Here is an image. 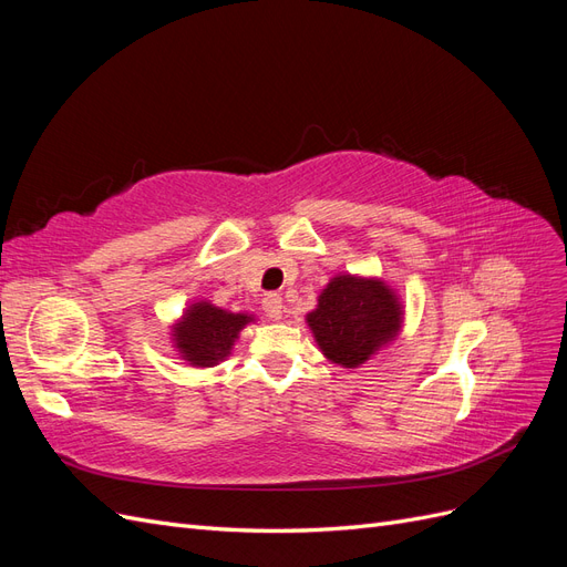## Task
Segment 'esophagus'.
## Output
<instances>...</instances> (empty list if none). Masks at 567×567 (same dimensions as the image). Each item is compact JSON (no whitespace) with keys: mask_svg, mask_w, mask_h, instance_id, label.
<instances>
[{"mask_svg":"<svg viewBox=\"0 0 567 567\" xmlns=\"http://www.w3.org/2000/svg\"><path fill=\"white\" fill-rule=\"evenodd\" d=\"M262 310L267 312L269 319H281V312H284V300L281 296L277 293H269L262 298Z\"/></svg>","mask_w":567,"mask_h":567,"instance_id":"obj_1","label":"esophagus"}]
</instances>
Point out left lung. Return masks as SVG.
Wrapping results in <instances>:
<instances>
[{
    "label": "left lung",
    "mask_w": 567,
    "mask_h": 567,
    "mask_svg": "<svg viewBox=\"0 0 567 567\" xmlns=\"http://www.w3.org/2000/svg\"><path fill=\"white\" fill-rule=\"evenodd\" d=\"M307 323L333 364L354 369L398 336L402 307L383 281L342 274L323 288Z\"/></svg>",
    "instance_id": "8db88e82"
}]
</instances>
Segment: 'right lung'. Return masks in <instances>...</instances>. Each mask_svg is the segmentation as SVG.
<instances>
[{
	"instance_id": "add662e5",
	"label": "right lung",
	"mask_w": 567,
	"mask_h": 567,
	"mask_svg": "<svg viewBox=\"0 0 567 567\" xmlns=\"http://www.w3.org/2000/svg\"><path fill=\"white\" fill-rule=\"evenodd\" d=\"M248 321V315H231L210 302H196L192 310H186L173 336L186 362L196 367H215L229 354L238 331Z\"/></svg>"
}]
</instances>
